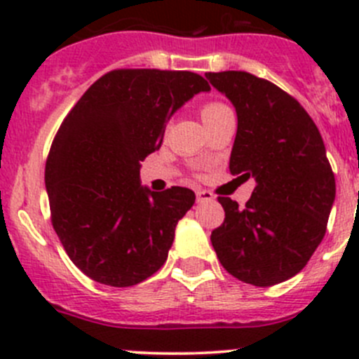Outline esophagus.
Masks as SVG:
<instances>
[{"label":"esophagus","mask_w":359,"mask_h":359,"mask_svg":"<svg viewBox=\"0 0 359 359\" xmlns=\"http://www.w3.org/2000/svg\"><path fill=\"white\" fill-rule=\"evenodd\" d=\"M196 201L205 203V201H213V194L206 189H198L196 191Z\"/></svg>","instance_id":"obj_1"}]
</instances>
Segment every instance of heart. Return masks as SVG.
<instances>
[{"label":"heart","instance_id":"obj_1","mask_svg":"<svg viewBox=\"0 0 359 359\" xmlns=\"http://www.w3.org/2000/svg\"><path fill=\"white\" fill-rule=\"evenodd\" d=\"M226 111H229V107L226 106V104H222V102H206V104H203L201 106V119H203V123H210L212 121V119H215L217 116L219 114H222V112H226Z\"/></svg>","mask_w":359,"mask_h":359}]
</instances>
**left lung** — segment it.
Here are the masks:
<instances>
[{"label": "left lung", "mask_w": 359, "mask_h": 359, "mask_svg": "<svg viewBox=\"0 0 359 359\" xmlns=\"http://www.w3.org/2000/svg\"><path fill=\"white\" fill-rule=\"evenodd\" d=\"M205 76L238 114L231 173L255 179L245 208L219 196L226 219L210 236L217 257L227 273L255 287L290 280L323 240L335 200L320 130L292 95L267 79L245 71Z\"/></svg>", "instance_id": "left-lung-1"}]
</instances>
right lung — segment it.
<instances>
[{
  "mask_svg": "<svg viewBox=\"0 0 359 359\" xmlns=\"http://www.w3.org/2000/svg\"><path fill=\"white\" fill-rule=\"evenodd\" d=\"M208 90L191 71L116 69L64 118L45 166L52 226L97 283L132 287L165 264L196 196L187 187H142L140 161L161 147L173 112Z\"/></svg>",
  "mask_w": 359,
  "mask_h": 359,
  "instance_id": "obj_1",
  "label": "right lung"
}]
</instances>
